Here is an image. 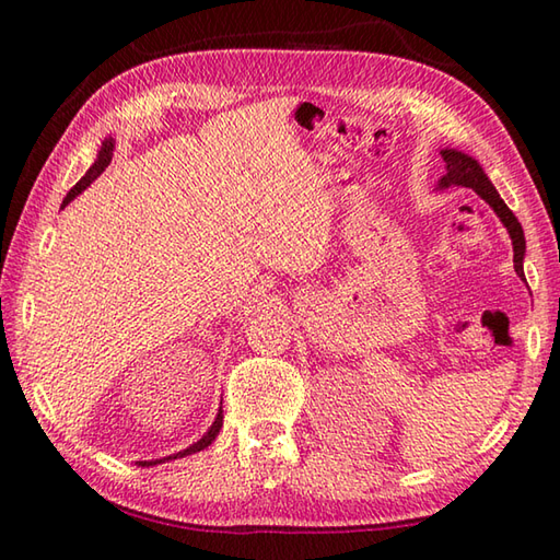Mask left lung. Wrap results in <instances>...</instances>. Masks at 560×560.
Segmentation results:
<instances>
[{"label":"left lung","mask_w":560,"mask_h":560,"mask_svg":"<svg viewBox=\"0 0 560 560\" xmlns=\"http://www.w3.org/2000/svg\"><path fill=\"white\" fill-rule=\"evenodd\" d=\"M440 156L445 161V175L440 177V189L443 187H469L477 192L481 199H486L491 205V209L498 213V219L503 221V225L510 233V241H513V261H515V271L520 277H525L522 271V259H525V233H522V225L515 219V213L508 209L505 201L501 199V195L495 192L493 183L489 180V175L483 173L481 165L474 161L467 153H462L457 149H443Z\"/></svg>","instance_id":"obj_1"}]
</instances>
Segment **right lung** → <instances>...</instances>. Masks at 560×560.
Listing matches in <instances>:
<instances>
[{"instance_id":"right-lung-1","label":"right lung","mask_w":560,"mask_h":560,"mask_svg":"<svg viewBox=\"0 0 560 560\" xmlns=\"http://www.w3.org/2000/svg\"><path fill=\"white\" fill-rule=\"evenodd\" d=\"M113 149H115V139L110 137V139H105L103 141V147H101V151H98V159H96V163L91 165L89 168V173L81 177V180L69 189V195L65 197V201H62V209L69 205L71 199H74L77 195H81L83 189H86L93 180H96V177L108 168V163L113 161ZM221 425H223V413H221V409H219V413H217V419H213V423H211V428L209 431L201 435L195 445H189L187 450H183V452H177V455H171V457H163V459H151V462H139L141 467H151V464H161V462H165V459H177V457H187V455H195V452H199V450H205V447H209L213 440H217V435H219V431H221Z\"/></svg>"}]
</instances>
